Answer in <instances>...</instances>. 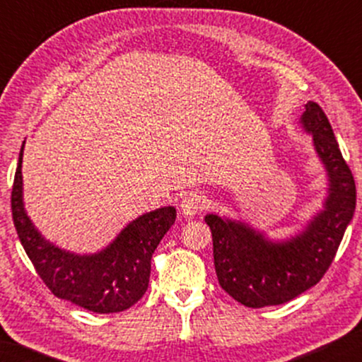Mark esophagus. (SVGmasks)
<instances>
[{
    "label": "esophagus",
    "mask_w": 362,
    "mask_h": 362,
    "mask_svg": "<svg viewBox=\"0 0 362 362\" xmlns=\"http://www.w3.org/2000/svg\"><path fill=\"white\" fill-rule=\"evenodd\" d=\"M206 204L207 199L204 194H201V192H189V194L181 201V214L185 216L186 219H191V217L199 214V212L206 207Z\"/></svg>",
    "instance_id": "obj_1"
}]
</instances>
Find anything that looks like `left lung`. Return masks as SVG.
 I'll return each instance as SVG.
<instances>
[{"label": "left lung", "instance_id": "left-lung-1", "mask_svg": "<svg viewBox=\"0 0 362 362\" xmlns=\"http://www.w3.org/2000/svg\"><path fill=\"white\" fill-rule=\"evenodd\" d=\"M301 127L328 177V196L296 235L272 240L244 221L207 214L214 265L222 288L249 308L281 305L323 279L356 209V185L341 155L328 117L315 102L305 103Z\"/></svg>", "mask_w": 362, "mask_h": 362}]
</instances>
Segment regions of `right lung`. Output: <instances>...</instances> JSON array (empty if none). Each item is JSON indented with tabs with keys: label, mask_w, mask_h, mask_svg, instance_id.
<instances>
[{
	"label": "right lung",
	"mask_w": 362,
	"mask_h": 362,
	"mask_svg": "<svg viewBox=\"0 0 362 362\" xmlns=\"http://www.w3.org/2000/svg\"><path fill=\"white\" fill-rule=\"evenodd\" d=\"M11 192L13 221L21 245L37 275L59 298L93 313H118L145 295L151 255L176 221V209L165 206L138 216L105 249L76 254L49 242L29 219L23 201V151Z\"/></svg>",
	"instance_id": "right-lung-1"
}]
</instances>
